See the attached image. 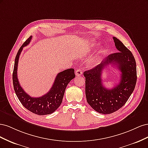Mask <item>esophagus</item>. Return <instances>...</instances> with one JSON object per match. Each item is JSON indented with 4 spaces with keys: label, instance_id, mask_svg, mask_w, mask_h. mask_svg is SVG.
<instances>
[{
    "label": "esophagus",
    "instance_id": "esophagus-1",
    "mask_svg": "<svg viewBox=\"0 0 148 148\" xmlns=\"http://www.w3.org/2000/svg\"><path fill=\"white\" fill-rule=\"evenodd\" d=\"M82 74H83V71L81 69H79L77 71H76L75 75H76V76H77V77H79V76L82 75Z\"/></svg>",
    "mask_w": 148,
    "mask_h": 148
}]
</instances>
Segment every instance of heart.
<instances>
[{
	"label": "heart",
	"instance_id": "obj_1",
	"mask_svg": "<svg viewBox=\"0 0 148 148\" xmlns=\"http://www.w3.org/2000/svg\"><path fill=\"white\" fill-rule=\"evenodd\" d=\"M89 46H90L91 49H95V47H97V44L95 42H92L91 44H90V45H89ZM86 49H82V50L79 51L80 54H82V55L84 54L85 52H86ZM102 53H103V50H102V49H100V50L99 51V52H98L97 54L95 57H93L91 60H90L89 61V65H91V66H93V65H96L97 62H98V60H99V59H100V57H101V55L102 54Z\"/></svg>",
	"mask_w": 148,
	"mask_h": 148
}]
</instances>
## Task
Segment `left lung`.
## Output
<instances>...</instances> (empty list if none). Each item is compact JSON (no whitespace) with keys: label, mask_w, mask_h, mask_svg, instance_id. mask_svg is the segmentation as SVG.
Instances as JSON below:
<instances>
[{"label":"left lung","mask_w":148,"mask_h":148,"mask_svg":"<svg viewBox=\"0 0 148 148\" xmlns=\"http://www.w3.org/2000/svg\"><path fill=\"white\" fill-rule=\"evenodd\" d=\"M118 52L112 53L99 65L85 71V93L88 104L97 112L110 114L125 105L136 83V64L131 51L117 38L113 37ZM116 65L121 71L119 83L112 89L102 84L101 71L109 64Z\"/></svg>","instance_id":"8db88e82"}]
</instances>
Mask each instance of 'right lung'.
I'll return each instance as SVG.
<instances>
[{
    "label": "right lung",
    "instance_id": "add662e5",
    "mask_svg": "<svg viewBox=\"0 0 148 148\" xmlns=\"http://www.w3.org/2000/svg\"><path fill=\"white\" fill-rule=\"evenodd\" d=\"M32 36H30L23 44L17 52L13 72V84L15 92L19 101L26 109L39 115L51 114L60 106L63 99L65 89L71 79L75 77L73 69H70L59 73L52 88L46 95L39 97H32L20 86L17 77L18 63L23 48L29 44Z\"/></svg>",
    "mask_w": 148,
    "mask_h": 148
}]
</instances>
